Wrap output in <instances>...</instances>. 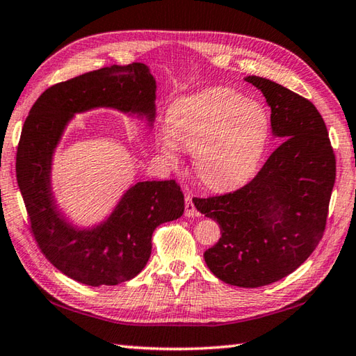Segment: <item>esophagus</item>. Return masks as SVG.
Returning a JSON list of instances; mask_svg holds the SVG:
<instances>
[{"label":"esophagus","mask_w":356,"mask_h":356,"mask_svg":"<svg viewBox=\"0 0 356 356\" xmlns=\"http://www.w3.org/2000/svg\"><path fill=\"white\" fill-rule=\"evenodd\" d=\"M185 216L186 218H197L199 216V211L196 210V207H194L190 194H186L185 196Z\"/></svg>","instance_id":"1"}]
</instances>
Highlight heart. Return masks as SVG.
Segmentation results:
<instances>
[{"label":"heart","instance_id":"b5f03b06","mask_svg":"<svg viewBox=\"0 0 356 356\" xmlns=\"http://www.w3.org/2000/svg\"><path fill=\"white\" fill-rule=\"evenodd\" d=\"M271 131L264 104L229 88H211L179 100L159 132V148L172 165L180 146L194 152L199 179L214 190H229L252 179Z\"/></svg>","mask_w":356,"mask_h":356}]
</instances>
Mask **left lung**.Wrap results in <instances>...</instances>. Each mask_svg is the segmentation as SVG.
I'll list each match as a JSON object with an SVG mask.
<instances>
[{"mask_svg": "<svg viewBox=\"0 0 356 356\" xmlns=\"http://www.w3.org/2000/svg\"><path fill=\"white\" fill-rule=\"evenodd\" d=\"M245 81L266 97L271 132L282 143L241 190L193 202L220 225V239L204 253L211 273L229 285L256 289L293 273L316 248L337 162L315 104L262 76L248 75Z\"/></svg>", "mask_w": 356, "mask_h": 356, "instance_id": "obj_1", "label": "left lung"}]
</instances>
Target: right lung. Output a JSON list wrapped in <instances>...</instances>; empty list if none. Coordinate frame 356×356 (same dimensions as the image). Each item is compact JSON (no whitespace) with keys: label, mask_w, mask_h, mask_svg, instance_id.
Wrapping results in <instances>:
<instances>
[{"label":"right lung","mask_w":356,"mask_h":356,"mask_svg":"<svg viewBox=\"0 0 356 356\" xmlns=\"http://www.w3.org/2000/svg\"><path fill=\"white\" fill-rule=\"evenodd\" d=\"M156 79L143 63L108 66L46 89L27 115L17 151V180L41 252L71 280L99 287L129 281L151 256V238L185 210L176 180L131 185L106 219L92 227L69 220L52 191V162L75 114L106 108L152 128Z\"/></svg>","instance_id":"1"}]
</instances>
